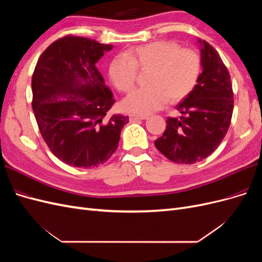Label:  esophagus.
<instances>
[{"label":"esophagus","instance_id":"1","mask_svg":"<svg viewBox=\"0 0 262 262\" xmlns=\"http://www.w3.org/2000/svg\"><path fill=\"white\" fill-rule=\"evenodd\" d=\"M130 121H137V120H145L147 116H139V115H130L129 116Z\"/></svg>","mask_w":262,"mask_h":262}]
</instances>
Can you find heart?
I'll list each match as a JSON object with an SVG mask.
<instances>
[{"mask_svg":"<svg viewBox=\"0 0 262 262\" xmlns=\"http://www.w3.org/2000/svg\"><path fill=\"white\" fill-rule=\"evenodd\" d=\"M200 55L182 49L172 41H154L134 47L116 57L109 66V77L116 89L129 93L137 82L138 70L147 72L146 89L133 91L123 100L124 110L145 116L176 102L193 91L201 74Z\"/></svg>","mask_w":262,"mask_h":262,"instance_id":"heart-1","label":"heart"}]
</instances>
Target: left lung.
Returning a JSON list of instances; mask_svg holds the SVG:
<instances>
[{
    "mask_svg": "<svg viewBox=\"0 0 262 262\" xmlns=\"http://www.w3.org/2000/svg\"><path fill=\"white\" fill-rule=\"evenodd\" d=\"M201 45L202 73L198 84L177 105L180 119L168 118L155 146L169 161L194 164L211 155L225 138L234 108L228 70L220 54L205 40Z\"/></svg>",
    "mask_w": 262,
    "mask_h": 262,
    "instance_id": "left-lung-1",
    "label": "left lung"
}]
</instances>
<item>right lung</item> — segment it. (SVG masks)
<instances>
[{
    "instance_id": "obj_1",
    "label": "right lung",
    "mask_w": 262,
    "mask_h": 262,
    "mask_svg": "<svg viewBox=\"0 0 262 262\" xmlns=\"http://www.w3.org/2000/svg\"><path fill=\"white\" fill-rule=\"evenodd\" d=\"M112 49L113 45L68 35L41 53L34 71L31 105L39 131L53 155L73 167L106 163L129 122L121 115L105 118L115 99L96 63Z\"/></svg>"
}]
</instances>
